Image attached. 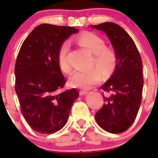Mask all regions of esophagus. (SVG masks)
<instances>
[{
  "instance_id": "34e87169",
  "label": "esophagus",
  "mask_w": 158,
  "mask_h": 158,
  "mask_svg": "<svg viewBox=\"0 0 158 158\" xmlns=\"http://www.w3.org/2000/svg\"><path fill=\"white\" fill-rule=\"evenodd\" d=\"M88 93L87 91H85V90H81L80 91V94L82 95V96H84V95H86Z\"/></svg>"
}]
</instances>
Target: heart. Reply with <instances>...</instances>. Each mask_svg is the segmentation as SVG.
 I'll return each instance as SVG.
<instances>
[{"instance_id":"heart-1","label":"heart","mask_w":158,"mask_h":158,"mask_svg":"<svg viewBox=\"0 0 158 158\" xmlns=\"http://www.w3.org/2000/svg\"><path fill=\"white\" fill-rule=\"evenodd\" d=\"M76 42L93 54L92 64L98 68H92L86 71H76L70 77V84L80 89H89L101 81L102 74L107 76L116 68L118 56L113 48L106 47V43L101 37L93 32H84L76 38ZM69 43L64 42L59 48L58 54V65L65 73L71 72V65L68 60Z\"/></svg>"}]
</instances>
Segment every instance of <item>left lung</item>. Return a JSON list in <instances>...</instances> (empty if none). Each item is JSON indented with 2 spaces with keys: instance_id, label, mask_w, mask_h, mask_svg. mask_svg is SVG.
<instances>
[{
  "instance_id": "left-lung-1",
  "label": "left lung",
  "mask_w": 158,
  "mask_h": 158,
  "mask_svg": "<svg viewBox=\"0 0 158 158\" xmlns=\"http://www.w3.org/2000/svg\"><path fill=\"white\" fill-rule=\"evenodd\" d=\"M92 27L105 32L118 56L113 74L101 86L103 93H106L103 96L105 103L95 118L107 132L122 133L135 122L142 102V58L135 42L118 24L106 22Z\"/></svg>"
}]
</instances>
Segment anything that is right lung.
Masks as SVG:
<instances>
[{"mask_svg": "<svg viewBox=\"0 0 158 158\" xmlns=\"http://www.w3.org/2000/svg\"><path fill=\"white\" fill-rule=\"evenodd\" d=\"M73 27L43 23L31 32L22 44L15 65V89L21 112L33 131L54 134L67 123L77 90L64 88L65 79L58 65L59 48Z\"/></svg>", "mask_w": 158, "mask_h": 158, "instance_id": "obj_1", "label": "right lung"}]
</instances>
